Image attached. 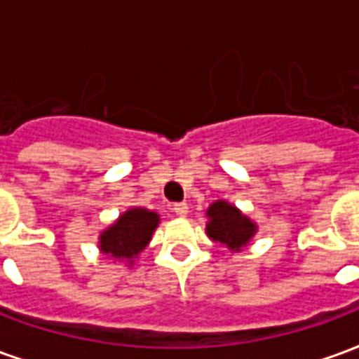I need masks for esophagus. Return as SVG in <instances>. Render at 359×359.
Segmentation results:
<instances>
[{"label": "esophagus", "mask_w": 359, "mask_h": 359, "mask_svg": "<svg viewBox=\"0 0 359 359\" xmlns=\"http://www.w3.org/2000/svg\"><path fill=\"white\" fill-rule=\"evenodd\" d=\"M172 211H175V215H179V217H187L188 215V203H175L172 205Z\"/></svg>", "instance_id": "obj_1"}]
</instances>
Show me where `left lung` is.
Wrapping results in <instances>:
<instances>
[{"instance_id":"8db88e82","label":"left lung","mask_w":359,"mask_h":359,"mask_svg":"<svg viewBox=\"0 0 359 359\" xmlns=\"http://www.w3.org/2000/svg\"><path fill=\"white\" fill-rule=\"evenodd\" d=\"M205 215H208L205 234L211 241L223 244L233 254H238L246 248L257 233L256 221H252L248 215H244L236 205L226 200H217L211 203Z\"/></svg>"}]
</instances>
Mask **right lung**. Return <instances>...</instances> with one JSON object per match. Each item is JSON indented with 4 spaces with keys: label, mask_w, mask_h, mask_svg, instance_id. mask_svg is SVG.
Here are the masks:
<instances>
[{
    "label": "right lung",
    "mask_w": 359,
    "mask_h": 359,
    "mask_svg": "<svg viewBox=\"0 0 359 359\" xmlns=\"http://www.w3.org/2000/svg\"><path fill=\"white\" fill-rule=\"evenodd\" d=\"M159 223L161 219L157 211L128 208L100 233L97 248L103 256L126 262L128 267H133L134 259L146 250Z\"/></svg>",
    "instance_id": "right-lung-1"
}]
</instances>
